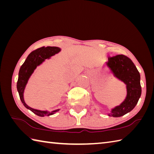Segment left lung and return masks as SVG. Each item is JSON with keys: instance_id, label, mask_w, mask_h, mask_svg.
Wrapping results in <instances>:
<instances>
[{"instance_id": "1", "label": "left lung", "mask_w": 154, "mask_h": 154, "mask_svg": "<svg viewBox=\"0 0 154 154\" xmlns=\"http://www.w3.org/2000/svg\"><path fill=\"white\" fill-rule=\"evenodd\" d=\"M106 65L114 77L126 85L127 95L125 100L109 114V116H122L136 106L141 96L140 73L132 60L124 55L109 57Z\"/></svg>"}]
</instances>
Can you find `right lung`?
I'll list each match as a JSON object with an SVG mask.
<instances>
[{
  "label": "right lung",
  "instance_id": "add662e5",
  "mask_svg": "<svg viewBox=\"0 0 154 154\" xmlns=\"http://www.w3.org/2000/svg\"><path fill=\"white\" fill-rule=\"evenodd\" d=\"M61 49L58 47H42L38 48L28 55L26 60H25L24 63L20 67L18 73V79L17 81V90L19 93L20 99L22 104L26 109L30 110L32 112L35 114L44 117L45 116H50L54 114L57 112L59 109L55 110L51 112H48V111H42L39 110H35L32 108L28 106L24 100V91L25 89L26 85L28 83L29 78L31 75L33 73L35 69L37 66L40 65L45 59H49L50 57L53 56L60 51Z\"/></svg>",
  "mask_w": 154,
  "mask_h": 154
}]
</instances>
